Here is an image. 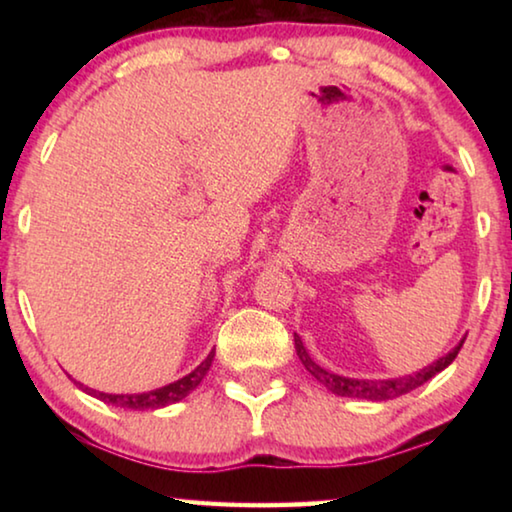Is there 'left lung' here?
Here are the masks:
<instances>
[{
    "mask_svg": "<svg viewBox=\"0 0 512 512\" xmlns=\"http://www.w3.org/2000/svg\"><path fill=\"white\" fill-rule=\"evenodd\" d=\"M293 341H296V352L302 361V366H305L311 375H314L320 384H323L327 391H332L341 397H357V400H370V402H384V400H393V397H400L404 393H411L413 388L422 386L424 381H429L431 377H436L440 370H445L449 363L456 359V354L461 352L463 343L461 341L456 345V348L447 354V357L438 359L436 363H431V366L422 368L420 372H415V375L409 377H400V379H350V377H341V375H334V372H329L325 368H320L318 363L309 357L305 345H302L300 336L293 334Z\"/></svg>",
    "mask_w": 512,
    "mask_h": 512,
    "instance_id": "obj_1",
    "label": "left lung"
}]
</instances>
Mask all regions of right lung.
Returning a JSON list of instances; mask_svg holds the SVG:
<instances>
[{
    "instance_id": "right-lung-1",
    "label": "right lung",
    "mask_w": 512,
    "mask_h": 512,
    "mask_svg": "<svg viewBox=\"0 0 512 512\" xmlns=\"http://www.w3.org/2000/svg\"><path fill=\"white\" fill-rule=\"evenodd\" d=\"M212 359H214V352L207 354V359L198 366L196 370L189 372L187 377L173 381V384H167L162 388H155V391L149 393H135V395H108V393H99V391H92L88 386H81L85 393H90L92 397H97V400L112 404V406H119V409H131V411H146V409H162V406L173 404V402H180L183 397H187L189 393L194 391V388L201 384L203 377L207 375V370L212 366Z\"/></svg>"
}]
</instances>
